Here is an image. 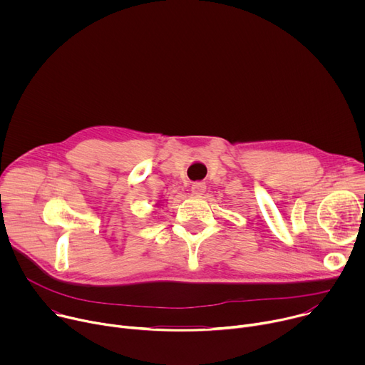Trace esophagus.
<instances>
[{
  "instance_id": "esophagus-1",
  "label": "esophagus",
  "mask_w": 365,
  "mask_h": 365,
  "mask_svg": "<svg viewBox=\"0 0 365 365\" xmlns=\"http://www.w3.org/2000/svg\"><path fill=\"white\" fill-rule=\"evenodd\" d=\"M206 189V185L203 182H195L192 183V193L193 195H202Z\"/></svg>"
}]
</instances>
